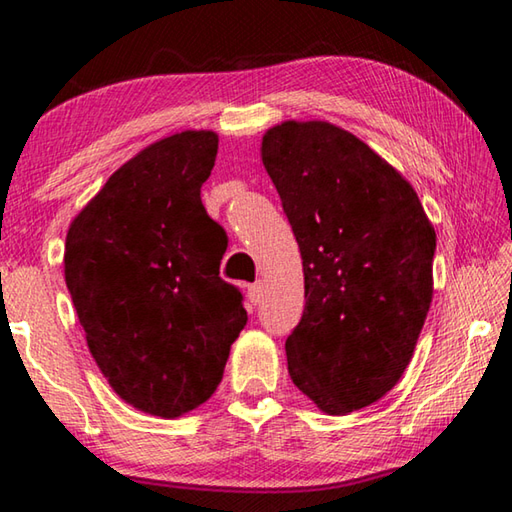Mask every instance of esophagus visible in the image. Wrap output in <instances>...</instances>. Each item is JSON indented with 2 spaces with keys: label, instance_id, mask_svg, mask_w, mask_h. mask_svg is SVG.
I'll return each mask as SVG.
<instances>
[{
  "label": "esophagus",
  "instance_id": "1",
  "mask_svg": "<svg viewBox=\"0 0 512 512\" xmlns=\"http://www.w3.org/2000/svg\"><path fill=\"white\" fill-rule=\"evenodd\" d=\"M262 296H264V284L262 282L250 284V287H248V300L253 302V305H257V302L262 300Z\"/></svg>",
  "mask_w": 512,
  "mask_h": 512
}]
</instances>
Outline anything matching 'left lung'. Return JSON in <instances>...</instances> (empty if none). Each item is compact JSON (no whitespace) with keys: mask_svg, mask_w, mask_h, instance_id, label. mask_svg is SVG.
Segmentation results:
<instances>
[{"mask_svg":"<svg viewBox=\"0 0 512 512\" xmlns=\"http://www.w3.org/2000/svg\"><path fill=\"white\" fill-rule=\"evenodd\" d=\"M262 162L300 246L305 314L289 375L327 415L384 397L413 359L433 298L436 230L393 164L329 121H282Z\"/></svg>","mask_w":512,"mask_h":512,"instance_id":"8db88e82","label":"left lung"}]
</instances>
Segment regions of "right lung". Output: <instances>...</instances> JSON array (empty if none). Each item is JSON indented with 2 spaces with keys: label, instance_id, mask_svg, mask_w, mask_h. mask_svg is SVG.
<instances>
[{
  "label": "right lung",
  "instance_id": "right-lung-1",
  "mask_svg": "<svg viewBox=\"0 0 512 512\" xmlns=\"http://www.w3.org/2000/svg\"><path fill=\"white\" fill-rule=\"evenodd\" d=\"M216 149L214 131L149 144L65 239V282L99 370L126 404L167 420L210 400L248 320L219 277L225 235L201 201Z\"/></svg>",
  "mask_w": 512,
  "mask_h": 512
}]
</instances>
